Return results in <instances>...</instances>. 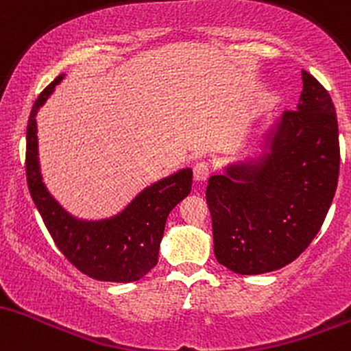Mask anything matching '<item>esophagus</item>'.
Returning <instances> with one entry per match:
<instances>
[{
    "label": "esophagus",
    "instance_id": "1",
    "mask_svg": "<svg viewBox=\"0 0 351 351\" xmlns=\"http://www.w3.org/2000/svg\"><path fill=\"white\" fill-rule=\"evenodd\" d=\"M210 176V167L206 162H199L194 165V179L197 182H206Z\"/></svg>",
    "mask_w": 351,
    "mask_h": 351
}]
</instances>
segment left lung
Listing matches in <instances>:
<instances>
[{"mask_svg": "<svg viewBox=\"0 0 351 351\" xmlns=\"http://www.w3.org/2000/svg\"><path fill=\"white\" fill-rule=\"evenodd\" d=\"M297 111L265 132L262 154L223 167L208 179L214 254L240 275L293 262L320 230L340 171L338 121L328 90L302 71Z\"/></svg>", "mask_w": 351, "mask_h": 351, "instance_id": "left-lung-1", "label": "left lung"}]
</instances>
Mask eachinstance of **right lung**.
Segmentation results:
<instances>
[{
  "label": "right lung",
  "instance_id": "obj_1",
  "mask_svg": "<svg viewBox=\"0 0 351 351\" xmlns=\"http://www.w3.org/2000/svg\"><path fill=\"white\" fill-rule=\"evenodd\" d=\"M62 77L64 74L39 94L27 121L26 179L29 194L58 249L77 270L101 282H136L157 265L165 220L172 208L191 194L192 169H180L143 189L112 217L86 220L71 215L43 182L38 156V111Z\"/></svg>",
  "mask_w": 351,
  "mask_h": 351
}]
</instances>
